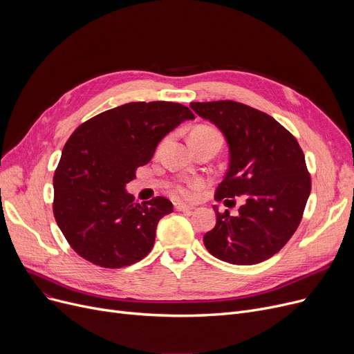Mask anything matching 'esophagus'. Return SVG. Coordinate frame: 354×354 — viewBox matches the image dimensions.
Masks as SVG:
<instances>
[{"label":"esophagus","instance_id":"34e87169","mask_svg":"<svg viewBox=\"0 0 354 354\" xmlns=\"http://www.w3.org/2000/svg\"><path fill=\"white\" fill-rule=\"evenodd\" d=\"M174 207L176 211H180V212H189L194 209V207H189V205H185V203H179V202H175Z\"/></svg>","mask_w":354,"mask_h":354}]
</instances>
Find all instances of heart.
<instances>
[{"label":"heart","instance_id":"b5f03b06","mask_svg":"<svg viewBox=\"0 0 354 354\" xmlns=\"http://www.w3.org/2000/svg\"><path fill=\"white\" fill-rule=\"evenodd\" d=\"M202 138H216L222 142L218 130H215L214 127H209V126H199L191 133V140L202 139ZM202 188H203V180L189 179V180H183V182L176 183L172 191H174L175 196H178L180 199H194Z\"/></svg>","mask_w":354,"mask_h":354}]
</instances>
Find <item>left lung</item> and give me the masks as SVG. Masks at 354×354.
I'll return each mask as SVG.
<instances>
[{"label":"left lung","mask_w":354,"mask_h":354,"mask_svg":"<svg viewBox=\"0 0 354 354\" xmlns=\"http://www.w3.org/2000/svg\"><path fill=\"white\" fill-rule=\"evenodd\" d=\"M191 107L215 123L230 146V167L215 199L230 208L234 198L244 199L235 216L215 207L216 225L203 244L230 264L266 261L288 243L304 214L311 178L301 147L283 124L244 103L194 102Z\"/></svg>","instance_id":"1"}]
</instances>
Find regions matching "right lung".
Returning a JSON list of instances; mask_svg holds the SVG:
<instances>
[{
	"label": "right lung",
	"mask_w": 354,
	"mask_h": 354,
	"mask_svg": "<svg viewBox=\"0 0 354 354\" xmlns=\"http://www.w3.org/2000/svg\"><path fill=\"white\" fill-rule=\"evenodd\" d=\"M192 111L174 102H132L82 123L66 142L54 172L53 212L70 247L103 268L132 266L151 252L163 196L142 203L124 185L152 159L158 143Z\"/></svg>",
	"instance_id": "right-lung-1"
}]
</instances>
